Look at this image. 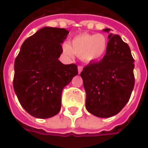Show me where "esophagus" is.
<instances>
[{
    "label": "esophagus",
    "mask_w": 148,
    "mask_h": 148,
    "mask_svg": "<svg viewBox=\"0 0 148 148\" xmlns=\"http://www.w3.org/2000/svg\"><path fill=\"white\" fill-rule=\"evenodd\" d=\"M83 70V66H78V67H77V71H78V74H80L81 72Z\"/></svg>",
    "instance_id": "1"
}]
</instances>
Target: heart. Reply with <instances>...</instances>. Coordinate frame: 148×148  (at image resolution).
Segmentation results:
<instances>
[{
	"label": "heart",
	"mask_w": 148,
	"mask_h": 148,
	"mask_svg": "<svg viewBox=\"0 0 148 148\" xmlns=\"http://www.w3.org/2000/svg\"><path fill=\"white\" fill-rule=\"evenodd\" d=\"M108 48V41L101 34H80L71 41V44L65 42L62 52L68 58L74 55L85 62L90 63L101 60L105 56Z\"/></svg>",
	"instance_id": "1"
}]
</instances>
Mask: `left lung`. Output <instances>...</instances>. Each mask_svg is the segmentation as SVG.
Wrapping results in <instances>:
<instances>
[{
	"mask_svg": "<svg viewBox=\"0 0 148 148\" xmlns=\"http://www.w3.org/2000/svg\"><path fill=\"white\" fill-rule=\"evenodd\" d=\"M109 35L106 55L98 62H91L83 68V80L87 111L97 117L116 115L129 101L135 84L134 59L129 46L120 36Z\"/></svg>",
	"mask_w": 148,
	"mask_h": 148,
	"instance_id": "left-lung-1",
	"label": "left lung"
}]
</instances>
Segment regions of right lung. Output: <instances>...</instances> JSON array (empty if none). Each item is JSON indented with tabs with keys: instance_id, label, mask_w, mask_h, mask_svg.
<instances>
[{
	"instance_id": "add662e5",
	"label": "right lung",
	"mask_w": 148,
	"mask_h": 148,
	"mask_svg": "<svg viewBox=\"0 0 148 148\" xmlns=\"http://www.w3.org/2000/svg\"><path fill=\"white\" fill-rule=\"evenodd\" d=\"M68 34L65 28L42 27L23 42L16 58L14 91L21 106L34 117L58 113L62 91L77 74L76 65L58 60Z\"/></svg>"
}]
</instances>
